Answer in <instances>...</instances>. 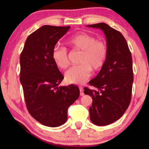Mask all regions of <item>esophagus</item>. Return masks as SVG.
Returning <instances> with one entry per match:
<instances>
[{
  "mask_svg": "<svg viewBox=\"0 0 149 149\" xmlns=\"http://www.w3.org/2000/svg\"><path fill=\"white\" fill-rule=\"evenodd\" d=\"M79 89H80V95L81 96H82V95H84V93H83V87H79Z\"/></svg>",
  "mask_w": 149,
  "mask_h": 149,
  "instance_id": "1",
  "label": "esophagus"
}]
</instances>
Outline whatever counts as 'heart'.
Wrapping results in <instances>:
<instances>
[{
  "instance_id": "b5f03b06",
  "label": "heart",
  "mask_w": 149,
  "mask_h": 149,
  "mask_svg": "<svg viewBox=\"0 0 149 149\" xmlns=\"http://www.w3.org/2000/svg\"><path fill=\"white\" fill-rule=\"evenodd\" d=\"M68 44L73 49L82 52L79 63L65 73V80L68 83L81 85L91 75V69L99 70L107 60L108 47L107 44L92 35L85 32L74 34L68 40ZM52 59L57 67L65 69L69 64L68 54L65 47L56 46L52 51Z\"/></svg>"
}]
</instances>
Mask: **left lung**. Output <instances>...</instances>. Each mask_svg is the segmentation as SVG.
I'll return each mask as SVG.
<instances>
[{
  "label": "left lung",
  "instance_id": "obj_1",
  "mask_svg": "<svg viewBox=\"0 0 149 149\" xmlns=\"http://www.w3.org/2000/svg\"><path fill=\"white\" fill-rule=\"evenodd\" d=\"M102 30L107 38L108 56L96 77L89 81L95 89L84 88L92 97L89 116L93 124L104 126L120 119L129 107L134 81L132 58L121 32L105 23L87 25Z\"/></svg>",
  "mask_w": 149,
  "mask_h": 149
}]
</instances>
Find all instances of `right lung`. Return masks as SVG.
Returning a JSON list of instances; mask_svg holds the SVG:
<instances>
[{
  "mask_svg": "<svg viewBox=\"0 0 149 149\" xmlns=\"http://www.w3.org/2000/svg\"><path fill=\"white\" fill-rule=\"evenodd\" d=\"M70 26H42L28 36L20 55V83L30 115L42 125L66 123L68 107L79 96L74 85L59 86L64 77L52 59V51Z\"/></svg>",
  "mask_w": 149,
  "mask_h": 149,
  "instance_id": "add662e5",
  "label": "right lung"
}]
</instances>
